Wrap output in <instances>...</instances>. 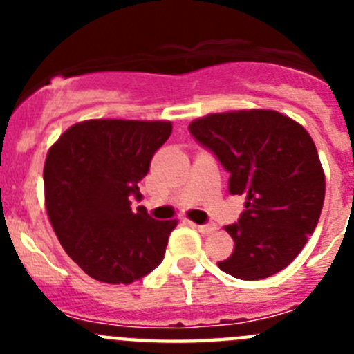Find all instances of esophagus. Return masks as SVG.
Returning <instances> with one entry per match:
<instances>
[{"mask_svg": "<svg viewBox=\"0 0 354 354\" xmlns=\"http://www.w3.org/2000/svg\"><path fill=\"white\" fill-rule=\"evenodd\" d=\"M196 228H198V232L205 234V236H209V234H212L216 230V225H195Z\"/></svg>", "mask_w": 354, "mask_h": 354, "instance_id": "1", "label": "esophagus"}]
</instances>
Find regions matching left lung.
Wrapping results in <instances>:
<instances>
[{
  "mask_svg": "<svg viewBox=\"0 0 354 354\" xmlns=\"http://www.w3.org/2000/svg\"><path fill=\"white\" fill-rule=\"evenodd\" d=\"M230 174L228 192L245 212L225 230L232 255L218 262L241 280H262L298 257L324 202V171L305 127L274 109L209 113L189 124Z\"/></svg>",
  "mask_w": 354,
  "mask_h": 354,
  "instance_id": "8db88e82",
  "label": "left lung"
}]
</instances>
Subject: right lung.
I'll return each mask as SVG.
<instances>
[{"instance_id": "1", "label": "right lung", "mask_w": 354, "mask_h": 354, "mask_svg": "<svg viewBox=\"0 0 354 354\" xmlns=\"http://www.w3.org/2000/svg\"><path fill=\"white\" fill-rule=\"evenodd\" d=\"M171 134L170 120L93 118L68 127L44 165L46 209L68 257L93 280L133 283L161 264L177 220L158 221L138 183Z\"/></svg>"}]
</instances>
